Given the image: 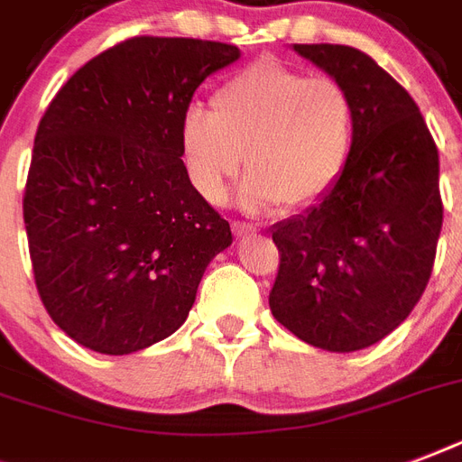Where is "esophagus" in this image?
I'll list each match as a JSON object with an SVG mask.
<instances>
[{
  "label": "esophagus",
  "mask_w": 462,
  "mask_h": 462,
  "mask_svg": "<svg viewBox=\"0 0 462 462\" xmlns=\"http://www.w3.org/2000/svg\"><path fill=\"white\" fill-rule=\"evenodd\" d=\"M232 232H235L239 239L252 237L254 232H256V227H254V225H249V223H232Z\"/></svg>",
  "instance_id": "1"
}]
</instances>
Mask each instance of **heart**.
Returning a JSON list of instances; mask_svg holds the SVG:
<instances>
[{
    "mask_svg": "<svg viewBox=\"0 0 462 462\" xmlns=\"http://www.w3.org/2000/svg\"><path fill=\"white\" fill-rule=\"evenodd\" d=\"M180 146L196 194L210 206L227 199L246 165L239 208L259 216L285 203L309 208L343 177L355 146V105L330 76H307L261 60L220 86L213 110L189 105Z\"/></svg>",
    "mask_w": 462,
    "mask_h": 462,
    "instance_id": "heart-1",
    "label": "heart"
}]
</instances>
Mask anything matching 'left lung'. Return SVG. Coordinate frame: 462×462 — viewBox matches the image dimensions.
Here are the masks:
<instances>
[{"label": "left lung", "mask_w": 462, "mask_h": 462, "mask_svg": "<svg viewBox=\"0 0 462 462\" xmlns=\"http://www.w3.org/2000/svg\"><path fill=\"white\" fill-rule=\"evenodd\" d=\"M355 105V146L323 201L271 227L281 268L271 311L328 352L379 343L420 302L444 206L439 151L410 93L347 45H292Z\"/></svg>", "instance_id": "8db88e82"}]
</instances>
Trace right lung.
I'll list each match as a JSON object with an SVG mask.
<instances>
[{"label": "right lung", "mask_w": 462, "mask_h": 462, "mask_svg": "<svg viewBox=\"0 0 462 462\" xmlns=\"http://www.w3.org/2000/svg\"><path fill=\"white\" fill-rule=\"evenodd\" d=\"M239 47L132 38L83 64L40 119L23 223L40 300L88 350L132 355L187 321L230 223L196 194L180 119Z\"/></svg>", "instance_id": "1"}]
</instances>
